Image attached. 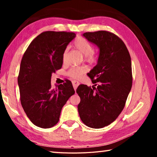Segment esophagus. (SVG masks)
Masks as SVG:
<instances>
[{
	"label": "esophagus",
	"instance_id": "1",
	"mask_svg": "<svg viewBox=\"0 0 157 157\" xmlns=\"http://www.w3.org/2000/svg\"><path fill=\"white\" fill-rule=\"evenodd\" d=\"M72 84H73V88L74 89H75V91H76L77 88H78V86H79V82L76 81V80H73L72 81Z\"/></svg>",
	"mask_w": 157,
	"mask_h": 157
}]
</instances>
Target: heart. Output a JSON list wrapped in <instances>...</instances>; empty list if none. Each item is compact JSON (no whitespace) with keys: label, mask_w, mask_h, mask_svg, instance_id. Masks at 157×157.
<instances>
[{"label":"heart","mask_w":157,"mask_h":157,"mask_svg":"<svg viewBox=\"0 0 157 157\" xmlns=\"http://www.w3.org/2000/svg\"><path fill=\"white\" fill-rule=\"evenodd\" d=\"M75 48L84 55L85 59L90 63H94L97 61V54L94 50L91 44L84 37H78L73 43ZM67 55V49L63 53V59H64ZM87 71L85 66H73L71 67L67 72V75L71 78L78 79L82 74L86 73Z\"/></svg>","instance_id":"1"}]
</instances>
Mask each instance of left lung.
<instances>
[{
  "label": "left lung",
  "mask_w": 157,
  "mask_h": 157,
  "mask_svg": "<svg viewBox=\"0 0 157 157\" xmlns=\"http://www.w3.org/2000/svg\"><path fill=\"white\" fill-rule=\"evenodd\" d=\"M100 50L98 63L89 77L92 88L80 84L77 94L82 121L86 126L99 129L118 118L125 105L132 86L131 57L125 44L118 36L107 31L82 34Z\"/></svg>",
  "instance_id": "obj_1"
}]
</instances>
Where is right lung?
<instances>
[{
    "instance_id": "obj_1",
    "label": "right lung",
    "mask_w": 157,
    "mask_h": 157,
    "mask_svg": "<svg viewBox=\"0 0 157 157\" xmlns=\"http://www.w3.org/2000/svg\"><path fill=\"white\" fill-rule=\"evenodd\" d=\"M76 34L46 31L29 45L21 59L18 84L23 110L34 125L50 128L59 120L61 111L75 94L71 81L52 88V73L62 66L63 53Z\"/></svg>"
}]
</instances>
